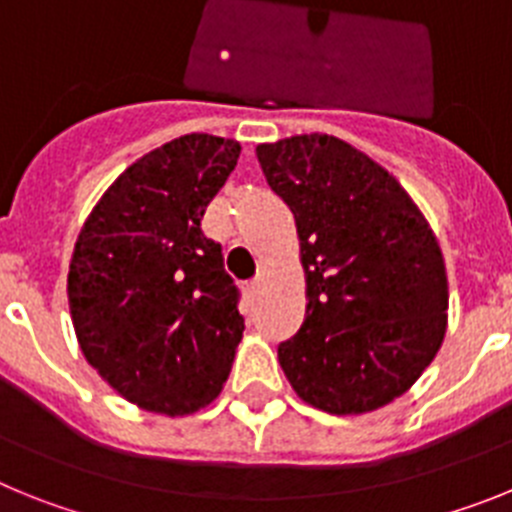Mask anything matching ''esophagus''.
I'll use <instances>...</instances> for the list:
<instances>
[{"mask_svg": "<svg viewBox=\"0 0 512 512\" xmlns=\"http://www.w3.org/2000/svg\"><path fill=\"white\" fill-rule=\"evenodd\" d=\"M259 287H261V279H259V277L251 279V282H246V289H248V292H256V289H259Z\"/></svg>", "mask_w": 512, "mask_h": 512, "instance_id": "1", "label": "esophagus"}]
</instances>
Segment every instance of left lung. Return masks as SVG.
Here are the masks:
<instances>
[{"label":"left lung","mask_w":512,"mask_h":512,"mask_svg":"<svg viewBox=\"0 0 512 512\" xmlns=\"http://www.w3.org/2000/svg\"><path fill=\"white\" fill-rule=\"evenodd\" d=\"M256 156L295 215L307 274L305 323L279 343V364L325 413L382 408L441 348V248L395 176L333 135L264 143Z\"/></svg>","instance_id":"1"}]
</instances>
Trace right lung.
Returning <instances> with one entry per match:
<instances>
[{
	"instance_id": "obj_1",
	"label": "right lung",
	"mask_w": 512,
	"mask_h": 512,
	"mask_svg": "<svg viewBox=\"0 0 512 512\" xmlns=\"http://www.w3.org/2000/svg\"><path fill=\"white\" fill-rule=\"evenodd\" d=\"M238 153L235 140L205 133L146 153L104 192L76 241L69 307L81 351L153 413L215 400L246 328L223 248L200 228Z\"/></svg>"
}]
</instances>
